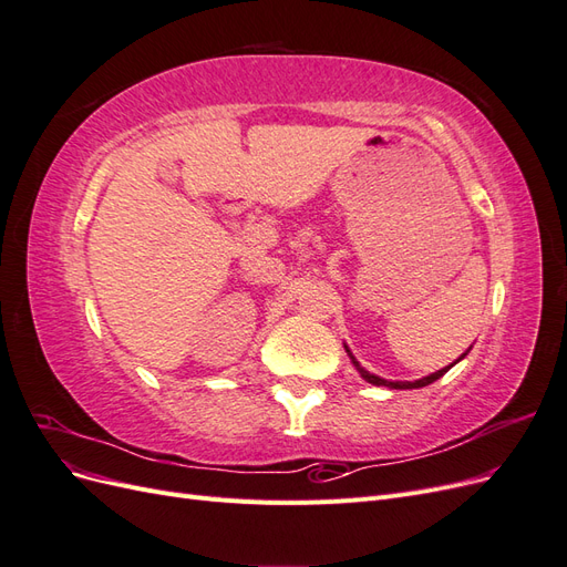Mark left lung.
<instances>
[{
	"label": "left lung",
	"instance_id": "8db88e82",
	"mask_svg": "<svg viewBox=\"0 0 567 567\" xmlns=\"http://www.w3.org/2000/svg\"><path fill=\"white\" fill-rule=\"evenodd\" d=\"M346 352H348V357L352 359V364H354V369L359 371V375H362V379L367 381V383H371V385H385V388H390V390H414V388H425V385H431V383H435L437 379H442V375L444 373H447L456 362H461V359L463 357H466L468 352H471V348L466 350V352H463L458 359H456V362L454 364H450V367H444V369H440V371H435V373H431V375H423V379H419V381H385V379H381V375H375V373H369L362 364H359L357 362V359H354V354L350 352V348L346 346Z\"/></svg>",
	"mask_w": 567,
	"mask_h": 567
}]
</instances>
